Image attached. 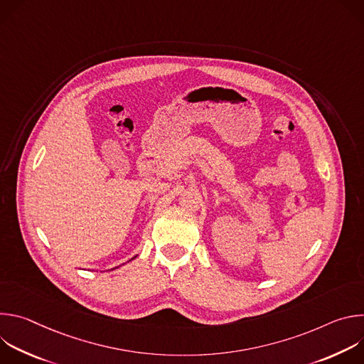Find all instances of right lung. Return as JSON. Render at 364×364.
<instances>
[{
	"instance_id": "add662e5",
	"label": "right lung",
	"mask_w": 364,
	"mask_h": 364,
	"mask_svg": "<svg viewBox=\"0 0 364 364\" xmlns=\"http://www.w3.org/2000/svg\"><path fill=\"white\" fill-rule=\"evenodd\" d=\"M134 257H135V256H134ZM134 257H132V259H134Z\"/></svg>"
}]
</instances>
